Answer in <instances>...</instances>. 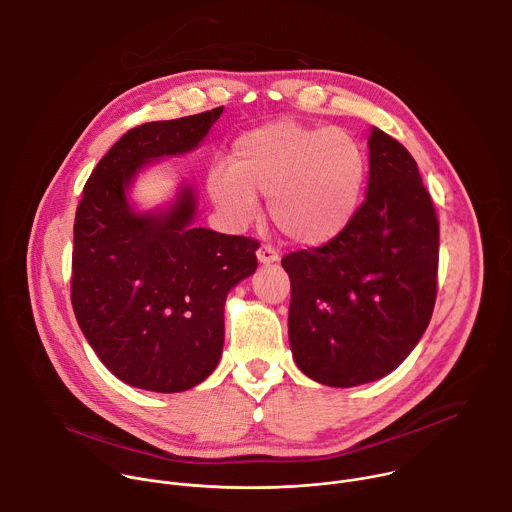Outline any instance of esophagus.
Segmentation results:
<instances>
[{
    "mask_svg": "<svg viewBox=\"0 0 512 512\" xmlns=\"http://www.w3.org/2000/svg\"><path fill=\"white\" fill-rule=\"evenodd\" d=\"M257 259H259L263 265L277 263V261H279V253H277L271 245H261V247L257 249Z\"/></svg>",
    "mask_w": 512,
    "mask_h": 512,
    "instance_id": "1",
    "label": "esophagus"
}]
</instances>
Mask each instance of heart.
I'll return each mask as SVG.
<instances>
[{
  "instance_id": "b5f03b06",
  "label": "heart",
  "mask_w": 512,
  "mask_h": 512,
  "mask_svg": "<svg viewBox=\"0 0 512 512\" xmlns=\"http://www.w3.org/2000/svg\"><path fill=\"white\" fill-rule=\"evenodd\" d=\"M364 180L367 156L348 131L283 119L243 133L233 145L231 168L210 170L208 192L241 225L255 216L257 196H265L285 239L320 247L350 225Z\"/></svg>"
}]
</instances>
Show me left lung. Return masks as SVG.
<instances>
[{
    "label": "left lung",
    "instance_id": "left-lung-1",
    "mask_svg": "<svg viewBox=\"0 0 512 512\" xmlns=\"http://www.w3.org/2000/svg\"><path fill=\"white\" fill-rule=\"evenodd\" d=\"M369 150L367 200L344 233L281 259L291 281V352L328 387L395 371L425 332L437 296L440 223L417 164L381 129Z\"/></svg>",
    "mask_w": 512,
    "mask_h": 512
}]
</instances>
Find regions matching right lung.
I'll return each instance as SVG.
<instances>
[{
    "instance_id": "obj_1",
    "label": "right lung",
    "mask_w": 512,
    "mask_h": 512,
    "mask_svg": "<svg viewBox=\"0 0 512 512\" xmlns=\"http://www.w3.org/2000/svg\"><path fill=\"white\" fill-rule=\"evenodd\" d=\"M223 107L129 129L91 172L75 216L70 302L123 383L178 393L202 383L225 342L229 289L257 269L251 237L192 229L194 194L166 214H135L125 188L150 160L194 150Z\"/></svg>"
}]
</instances>
